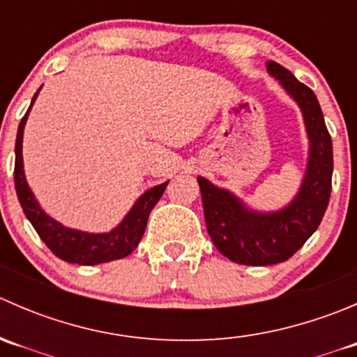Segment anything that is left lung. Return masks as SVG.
<instances>
[{
    "label": "left lung",
    "instance_id": "1",
    "mask_svg": "<svg viewBox=\"0 0 357 357\" xmlns=\"http://www.w3.org/2000/svg\"><path fill=\"white\" fill-rule=\"evenodd\" d=\"M287 93L301 107L309 138L304 179L295 199L276 212L248 208L228 190L199 176L207 231L215 248L233 262L269 266L287 261L318 229L332 193L333 150L325 117L311 88L276 62L266 63Z\"/></svg>",
    "mask_w": 357,
    "mask_h": 357
}]
</instances>
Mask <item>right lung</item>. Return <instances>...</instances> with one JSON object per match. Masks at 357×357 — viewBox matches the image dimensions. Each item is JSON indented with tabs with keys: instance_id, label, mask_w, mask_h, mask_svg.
Returning <instances> with one entry per match:
<instances>
[{
	"instance_id": "add662e5",
	"label": "right lung",
	"mask_w": 357,
	"mask_h": 357,
	"mask_svg": "<svg viewBox=\"0 0 357 357\" xmlns=\"http://www.w3.org/2000/svg\"><path fill=\"white\" fill-rule=\"evenodd\" d=\"M39 89L36 91V95L32 96L31 107L34 105L36 98H38ZM31 107L25 112V115L19 124V131H17L15 171H13V179H15L17 197H19L20 205H22L25 218H27L29 221H31V225L34 226L39 238L48 245L50 250H52L56 257H60L66 262H72V264L95 266L102 264V262L115 261V259H122L126 257V255L131 254V252L138 247L139 240H142L143 233H145L150 212L155 207L157 202L160 200L162 193H164L169 181L146 190V192L136 200V204L132 205L131 211L128 212V215L122 219L121 225L115 226V228L109 233L79 231V229H72L60 225L59 221L50 218V215L43 211L41 205L36 200L34 193L29 188L27 181H25L22 160V138L25 122H27Z\"/></svg>"
}]
</instances>
